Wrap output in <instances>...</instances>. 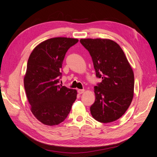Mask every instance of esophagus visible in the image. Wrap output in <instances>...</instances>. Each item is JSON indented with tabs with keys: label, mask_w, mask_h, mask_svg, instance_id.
<instances>
[{
	"label": "esophagus",
	"mask_w": 157,
	"mask_h": 157,
	"mask_svg": "<svg viewBox=\"0 0 157 157\" xmlns=\"http://www.w3.org/2000/svg\"><path fill=\"white\" fill-rule=\"evenodd\" d=\"M84 91L85 90L83 89V90H80V89H79V90H78V93L79 94H83L84 92Z\"/></svg>",
	"instance_id": "esophagus-1"
}]
</instances>
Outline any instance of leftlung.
<instances>
[{
	"instance_id": "1",
	"label": "left lung",
	"mask_w": 157,
	"mask_h": 157,
	"mask_svg": "<svg viewBox=\"0 0 157 157\" xmlns=\"http://www.w3.org/2000/svg\"><path fill=\"white\" fill-rule=\"evenodd\" d=\"M89 52L96 77L101 82L94 87L96 100L90 107L94 119L103 123L115 121L130 105L134 90V75L121 46L107 39L80 40Z\"/></svg>"
}]
</instances>
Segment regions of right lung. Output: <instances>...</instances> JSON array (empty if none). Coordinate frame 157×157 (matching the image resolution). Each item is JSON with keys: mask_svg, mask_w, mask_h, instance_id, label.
Returning <instances> with one entry per match:
<instances>
[{"mask_svg": "<svg viewBox=\"0 0 157 157\" xmlns=\"http://www.w3.org/2000/svg\"><path fill=\"white\" fill-rule=\"evenodd\" d=\"M78 41L73 38H52L38 44L28 59L24 76L25 93L33 115L45 125L62 122L77 99V90L58 82L66 52Z\"/></svg>", "mask_w": 157, "mask_h": 157, "instance_id": "1", "label": "right lung"}]
</instances>
